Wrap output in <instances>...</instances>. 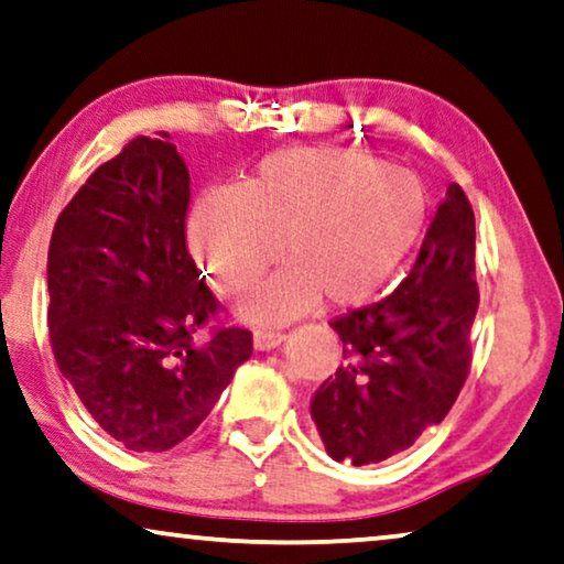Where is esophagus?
Wrapping results in <instances>:
<instances>
[{
  "label": "esophagus",
  "mask_w": 564,
  "mask_h": 564,
  "mask_svg": "<svg viewBox=\"0 0 564 564\" xmlns=\"http://www.w3.org/2000/svg\"><path fill=\"white\" fill-rule=\"evenodd\" d=\"M284 340L282 333H274V330H257L254 333V348L257 350H272L280 346Z\"/></svg>",
  "instance_id": "esophagus-1"
}]
</instances>
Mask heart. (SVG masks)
Wrapping results in <instances>:
<instances>
[{"label":"heart","instance_id":"heart-1","mask_svg":"<svg viewBox=\"0 0 564 564\" xmlns=\"http://www.w3.org/2000/svg\"><path fill=\"white\" fill-rule=\"evenodd\" d=\"M417 175L371 154L288 147L236 191L195 203L187 247L221 295H243L280 259L288 269L243 307L254 323H288L323 300L356 307L381 295L427 224Z\"/></svg>","mask_w":564,"mask_h":564}]
</instances>
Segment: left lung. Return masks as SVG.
Wrapping results in <instances>:
<instances>
[{
    "label": "left lung",
    "mask_w": 564,
    "mask_h": 564,
    "mask_svg": "<svg viewBox=\"0 0 564 564\" xmlns=\"http://www.w3.org/2000/svg\"><path fill=\"white\" fill-rule=\"evenodd\" d=\"M478 300L476 216L453 183L399 288L330 321L343 364L310 404L330 458L381 463L445 420L470 371Z\"/></svg>",
    "instance_id": "1"
}]
</instances>
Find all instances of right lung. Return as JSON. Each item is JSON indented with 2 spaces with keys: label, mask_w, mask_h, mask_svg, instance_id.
I'll return each mask as SVG.
<instances>
[{
  "label": "right lung",
  "mask_w": 564,
  "mask_h": 564,
  "mask_svg": "<svg viewBox=\"0 0 564 564\" xmlns=\"http://www.w3.org/2000/svg\"><path fill=\"white\" fill-rule=\"evenodd\" d=\"M187 206L191 175L170 134L134 137L61 210L47 249L55 361L134 453L193 435L254 348L247 328L218 323L221 302L187 251Z\"/></svg>",
  "instance_id": "1"
}]
</instances>
